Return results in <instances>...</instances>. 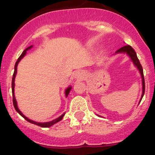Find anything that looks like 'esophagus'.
Returning <instances> with one entry per match:
<instances>
[{"label":"esophagus","mask_w":155,"mask_h":155,"mask_svg":"<svg viewBox=\"0 0 155 155\" xmlns=\"http://www.w3.org/2000/svg\"><path fill=\"white\" fill-rule=\"evenodd\" d=\"M76 77H77L78 79H80V80H83L86 77V74L85 72L83 71H79V72L76 73Z\"/></svg>","instance_id":"esophagus-1"}]
</instances>
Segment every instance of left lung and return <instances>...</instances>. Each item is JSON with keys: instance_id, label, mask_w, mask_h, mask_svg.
<instances>
[{"instance_id": "obj_1", "label": "left lung", "mask_w": 155, "mask_h": 155, "mask_svg": "<svg viewBox=\"0 0 155 155\" xmlns=\"http://www.w3.org/2000/svg\"><path fill=\"white\" fill-rule=\"evenodd\" d=\"M118 53H126V54L129 55L130 58H131L133 63L134 64V65H135V66L138 68V70H139L140 73V75H141V78H142V90L143 91H142V95H141L140 101H141V100H142V98H143V94H144V92H145V82H144V77H143V68H142V66H141L140 63L139 59H138V58H137V54H136V52H135V51L134 50V48H132L131 46H130V45L124 46V47H122V48H119V49H118V51L115 52V54H118Z\"/></svg>"}]
</instances>
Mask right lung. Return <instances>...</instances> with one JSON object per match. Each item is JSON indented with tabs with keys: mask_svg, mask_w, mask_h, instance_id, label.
<instances>
[{
	"mask_svg": "<svg viewBox=\"0 0 155 155\" xmlns=\"http://www.w3.org/2000/svg\"><path fill=\"white\" fill-rule=\"evenodd\" d=\"M32 47L33 46H30V47H29V48H27L22 53H21V54L20 55L19 58H18V60H17V61L15 62V71H14V73H13V76H12V96H13V105H14L15 107V109L16 110V111L21 116L23 117L24 118H25V120L28 121L29 122H30V123H33V124H35L37 125V126H40V127H43V128H47V127H50V126H53V125H54L55 123H57V122H58L59 121H61V119L63 118V116L64 115V114L65 113H64V114H62V115H61V116H59L58 118H55V119H54V120L51 121V122H35V121H33V120H30L29 118H28L27 117H25V115L22 114V113L20 111V110L18 109V105H17V101H16L15 100V92H14V88H15V76H16V73H17V66H18V62H19L20 61H21V58H23V57L25 55V54H26V51H27L28 50H29L30 48H32ZM71 89H72V87H68V88L65 90V96H68V94H69L70 91H71Z\"/></svg>",
	"mask_w": 155,
	"mask_h": 155,
	"instance_id": "right-lung-1",
	"label": "right lung"
}]
</instances>
